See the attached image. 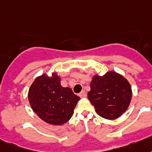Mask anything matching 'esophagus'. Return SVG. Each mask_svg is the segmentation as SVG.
Wrapping results in <instances>:
<instances>
[{"instance_id":"1","label":"esophagus","mask_w":152,"mask_h":152,"mask_svg":"<svg viewBox=\"0 0 152 152\" xmlns=\"http://www.w3.org/2000/svg\"><path fill=\"white\" fill-rule=\"evenodd\" d=\"M78 96H80L81 98H83V97H86V96H87V93H86V91H81V92L79 93V95H78Z\"/></svg>"}]
</instances>
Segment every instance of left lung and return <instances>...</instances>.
I'll return each instance as SVG.
<instances>
[{
    "label": "left lung",
    "instance_id": "obj_1",
    "mask_svg": "<svg viewBox=\"0 0 152 152\" xmlns=\"http://www.w3.org/2000/svg\"><path fill=\"white\" fill-rule=\"evenodd\" d=\"M87 96L98 115L114 120L127 110L132 98V90L122 75L109 71L103 76L94 75Z\"/></svg>",
    "mask_w": 152,
    "mask_h": 152
}]
</instances>
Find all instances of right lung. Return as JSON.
I'll return each mask as SVG.
<instances>
[{
	"instance_id": "1",
	"label": "right lung",
	"mask_w": 152,
	"mask_h": 152,
	"mask_svg": "<svg viewBox=\"0 0 152 152\" xmlns=\"http://www.w3.org/2000/svg\"><path fill=\"white\" fill-rule=\"evenodd\" d=\"M33 111L45 122L61 126L68 121L80 98L70 88L61 85V77L42 75L35 79L28 91Z\"/></svg>"
}]
</instances>
